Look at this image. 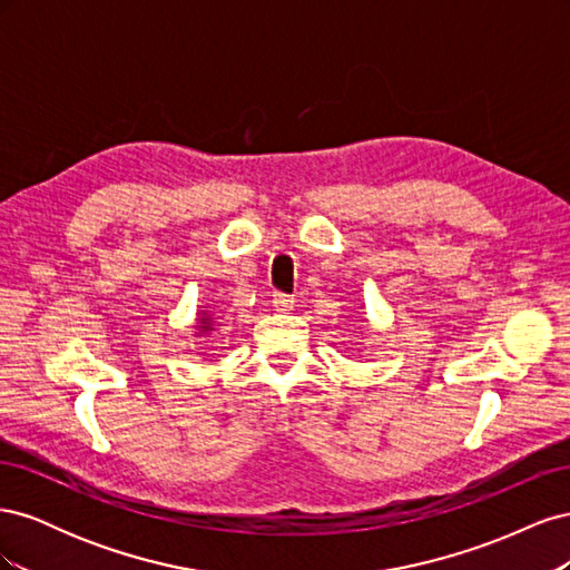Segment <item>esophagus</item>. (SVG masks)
<instances>
[{
    "label": "esophagus",
    "instance_id": "34e87169",
    "mask_svg": "<svg viewBox=\"0 0 570 570\" xmlns=\"http://www.w3.org/2000/svg\"><path fill=\"white\" fill-rule=\"evenodd\" d=\"M273 306H275V312L289 314L292 308H295V299H292L289 295H283V292H278V295H273Z\"/></svg>",
    "mask_w": 570,
    "mask_h": 570
}]
</instances>
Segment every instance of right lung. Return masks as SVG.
I'll use <instances>...</instances> for the list:
<instances>
[{
    "instance_id": "add662e5",
    "label": "right lung",
    "mask_w": 570,
    "mask_h": 570,
    "mask_svg": "<svg viewBox=\"0 0 570 570\" xmlns=\"http://www.w3.org/2000/svg\"><path fill=\"white\" fill-rule=\"evenodd\" d=\"M216 321H214V314L209 312V308H206V306H199L197 308V337H202V335H212L214 331H216Z\"/></svg>"
}]
</instances>
